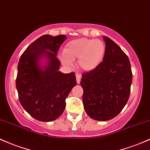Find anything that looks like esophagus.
I'll list each match as a JSON object with an SVG mask.
<instances>
[{
  "label": "esophagus",
  "instance_id": "1",
  "mask_svg": "<svg viewBox=\"0 0 150 150\" xmlns=\"http://www.w3.org/2000/svg\"><path fill=\"white\" fill-rule=\"evenodd\" d=\"M80 80H81V77L80 75H76V80H77V83L79 84L80 83Z\"/></svg>",
  "mask_w": 150,
  "mask_h": 150
}]
</instances>
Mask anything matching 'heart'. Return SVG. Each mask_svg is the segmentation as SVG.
Wrapping results in <instances>:
<instances>
[{"instance_id":"heart-1","label":"heart","mask_w":150,"mask_h":150,"mask_svg":"<svg viewBox=\"0 0 150 150\" xmlns=\"http://www.w3.org/2000/svg\"><path fill=\"white\" fill-rule=\"evenodd\" d=\"M106 53V45L98 39L80 38L67 42L60 60L64 65L70 67L72 60H77L80 70L90 72L102 63Z\"/></svg>"}]
</instances>
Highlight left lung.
Returning a JSON list of instances; mask_svg holds the SVG:
<instances>
[{"instance_id":"obj_1","label":"left lung","mask_w":150,"mask_h":150,"mask_svg":"<svg viewBox=\"0 0 150 150\" xmlns=\"http://www.w3.org/2000/svg\"><path fill=\"white\" fill-rule=\"evenodd\" d=\"M106 53L95 70L82 75L83 102L89 117L100 121L112 119L125 106L132 81L129 58L116 43L103 36Z\"/></svg>"}]
</instances>
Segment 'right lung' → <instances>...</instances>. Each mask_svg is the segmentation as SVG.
<instances>
[{
    "instance_id": "obj_1",
    "label": "right lung",
    "mask_w": 150,
    "mask_h": 150,
    "mask_svg": "<svg viewBox=\"0 0 150 150\" xmlns=\"http://www.w3.org/2000/svg\"><path fill=\"white\" fill-rule=\"evenodd\" d=\"M66 36L44 35L30 45L18 65L16 88L20 103L35 120L53 121L65 108V99L77 84L74 72L59 71L60 62L56 57ZM42 58L47 60L44 67Z\"/></svg>"
}]
</instances>
